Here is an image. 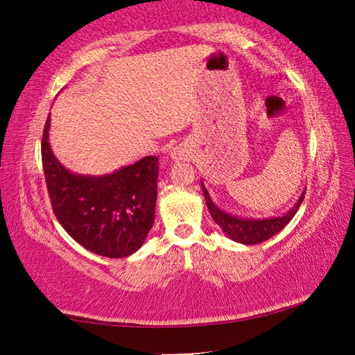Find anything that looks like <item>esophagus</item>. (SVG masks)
<instances>
[{
  "label": "esophagus",
  "mask_w": 355,
  "mask_h": 355,
  "mask_svg": "<svg viewBox=\"0 0 355 355\" xmlns=\"http://www.w3.org/2000/svg\"><path fill=\"white\" fill-rule=\"evenodd\" d=\"M188 156H189L188 152H186V150L182 148V147H177L172 152V158L173 159H188Z\"/></svg>",
  "instance_id": "1"
}]
</instances>
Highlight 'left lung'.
Returning a JSON list of instances; mask_svg holds the SVG:
<instances>
[{"instance_id": "obj_1", "label": "left lung", "mask_w": 355, "mask_h": 355, "mask_svg": "<svg viewBox=\"0 0 355 355\" xmlns=\"http://www.w3.org/2000/svg\"><path fill=\"white\" fill-rule=\"evenodd\" d=\"M202 191H203V196H205L208 211L211 214V218L216 224H218L222 230H224L225 235L230 239H233V241L241 243V244H249V245L263 243L266 241V239L272 238L274 235H277L282 228H284L288 222L293 219V216L296 214L305 196V192H302V196L299 197L296 205H294L290 211L284 216H277V218H269V219H245V218H238V216L228 214L225 211H222L220 208L216 207L203 183H202Z\"/></svg>"}]
</instances>
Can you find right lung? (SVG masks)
<instances>
[{"label":"right lung","mask_w":355,"mask_h":355,"mask_svg":"<svg viewBox=\"0 0 355 355\" xmlns=\"http://www.w3.org/2000/svg\"><path fill=\"white\" fill-rule=\"evenodd\" d=\"M42 136V164L51 207L64 230L94 254L123 258L141 248L155 220L158 158L146 156L110 175L69 172Z\"/></svg>","instance_id":"obj_1"}]
</instances>
